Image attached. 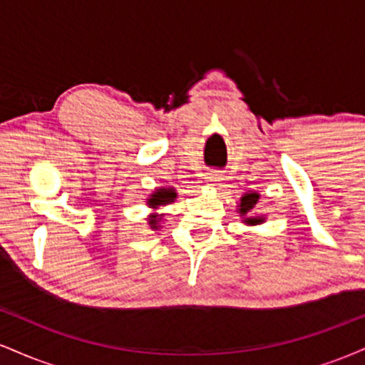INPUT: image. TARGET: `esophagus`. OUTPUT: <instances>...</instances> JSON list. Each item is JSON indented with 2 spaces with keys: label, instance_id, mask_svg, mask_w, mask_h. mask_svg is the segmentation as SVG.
<instances>
[{
  "label": "esophagus",
  "instance_id": "34e87169",
  "mask_svg": "<svg viewBox=\"0 0 365 365\" xmlns=\"http://www.w3.org/2000/svg\"><path fill=\"white\" fill-rule=\"evenodd\" d=\"M206 182H207V185H211V187H217L220 185V182L221 180H223V175L220 173V171H209V173H206Z\"/></svg>",
  "mask_w": 365,
  "mask_h": 365
}]
</instances>
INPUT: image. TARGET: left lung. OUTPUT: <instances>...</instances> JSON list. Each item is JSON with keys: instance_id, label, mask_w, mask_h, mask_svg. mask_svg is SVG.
Masks as SVG:
<instances>
[{"instance_id": "obj_1", "label": "left lung", "mask_w": 365, "mask_h": 365, "mask_svg": "<svg viewBox=\"0 0 365 365\" xmlns=\"http://www.w3.org/2000/svg\"><path fill=\"white\" fill-rule=\"evenodd\" d=\"M259 197H261L259 195V192L249 190L240 197V202L237 204V212L242 217V223H245L247 226L262 225L264 221H266V215H252Z\"/></svg>"}]
</instances>
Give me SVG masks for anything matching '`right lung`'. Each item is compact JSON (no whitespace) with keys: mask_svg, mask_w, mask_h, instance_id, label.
<instances>
[{"mask_svg":"<svg viewBox=\"0 0 365 365\" xmlns=\"http://www.w3.org/2000/svg\"><path fill=\"white\" fill-rule=\"evenodd\" d=\"M177 197H178L177 190H175L173 187H158V188H154L153 194H150L148 199H145L148 206L154 211L148 216V225H149L150 230H154V232L161 230V221H163V217H165V212H161V215H159L158 209L168 206V204H171V202H175V200H177Z\"/></svg>","mask_w":365,"mask_h":365,"instance_id":"obj_1","label":"right lung"}]
</instances>
